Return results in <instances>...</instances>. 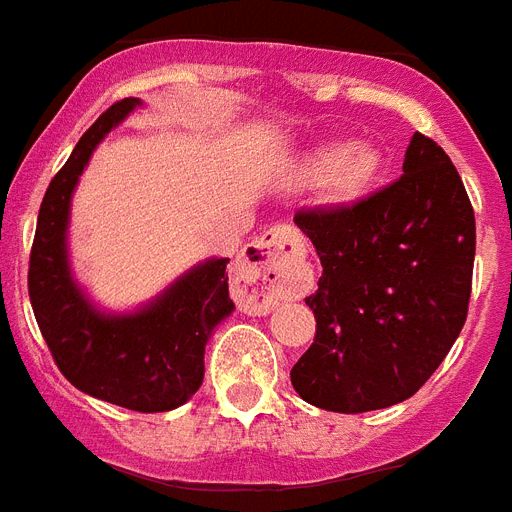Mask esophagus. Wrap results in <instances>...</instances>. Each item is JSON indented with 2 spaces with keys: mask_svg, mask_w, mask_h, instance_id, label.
Returning a JSON list of instances; mask_svg holds the SVG:
<instances>
[{
  "mask_svg": "<svg viewBox=\"0 0 512 512\" xmlns=\"http://www.w3.org/2000/svg\"><path fill=\"white\" fill-rule=\"evenodd\" d=\"M304 242L291 226H273L249 242L236 263V286L249 315H265L302 286Z\"/></svg>",
  "mask_w": 512,
  "mask_h": 512,
  "instance_id": "esophagus-1",
  "label": "esophagus"
}]
</instances>
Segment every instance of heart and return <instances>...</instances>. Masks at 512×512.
<instances>
[{"label":"heart","instance_id":"b5f03b06","mask_svg":"<svg viewBox=\"0 0 512 512\" xmlns=\"http://www.w3.org/2000/svg\"><path fill=\"white\" fill-rule=\"evenodd\" d=\"M385 153L372 143H325L304 158L302 176L307 182H325L330 203H362L377 190L385 176Z\"/></svg>","mask_w":512,"mask_h":512}]
</instances>
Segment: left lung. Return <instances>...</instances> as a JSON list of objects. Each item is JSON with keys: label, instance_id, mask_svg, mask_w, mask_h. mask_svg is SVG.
I'll list each match as a JSON object with an SVG mask.
<instances>
[{"label": "left lung", "instance_id": "1", "mask_svg": "<svg viewBox=\"0 0 512 512\" xmlns=\"http://www.w3.org/2000/svg\"><path fill=\"white\" fill-rule=\"evenodd\" d=\"M294 223L322 265L296 393L338 414L411 398L448 356L471 296L474 208L448 153L414 132L398 182L362 203L299 210Z\"/></svg>", "mask_w": 512, "mask_h": 512}]
</instances>
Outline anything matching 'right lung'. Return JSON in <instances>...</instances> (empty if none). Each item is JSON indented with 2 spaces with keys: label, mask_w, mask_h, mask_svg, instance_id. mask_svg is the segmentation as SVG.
I'll list each match as a JSON object with an SVG mask.
<instances>
[{
  "label": "right lung",
  "mask_w": 512,
  "mask_h": 512,
  "mask_svg": "<svg viewBox=\"0 0 512 512\" xmlns=\"http://www.w3.org/2000/svg\"><path fill=\"white\" fill-rule=\"evenodd\" d=\"M137 106L140 98H122L101 114L51 179L30 249L28 294L59 372L77 390L122 409L156 414L187 403L203 385L205 343L234 312V302L229 257L195 265L153 302L124 315L101 312L72 278L67 255L72 192L96 145Z\"/></svg>",
  "instance_id": "1"
}]
</instances>
